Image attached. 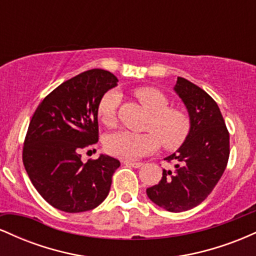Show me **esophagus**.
Instances as JSON below:
<instances>
[{
	"label": "esophagus",
	"instance_id": "obj_1",
	"mask_svg": "<svg viewBox=\"0 0 256 256\" xmlns=\"http://www.w3.org/2000/svg\"><path fill=\"white\" fill-rule=\"evenodd\" d=\"M124 165L130 166V167H134V168H138L143 165L142 162H132V161H124Z\"/></svg>",
	"mask_w": 256,
	"mask_h": 256
}]
</instances>
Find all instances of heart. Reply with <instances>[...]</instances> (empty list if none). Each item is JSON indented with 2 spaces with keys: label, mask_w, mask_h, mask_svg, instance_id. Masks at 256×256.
Wrapping results in <instances>:
<instances>
[{
  "label": "heart",
  "mask_w": 256,
  "mask_h": 256,
  "mask_svg": "<svg viewBox=\"0 0 256 256\" xmlns=\"http://www.w3.org/2000/svg\"><path fill=\"white\" fill-rule=\"evenodd\" d=\"M134 94L152 114L149 128L154 132L137 134L126 130L113 132L106 137V150L113 156L134 160L156 150L160 142L167 149H176L183 144L190 134L189 116L177 108H170L165 94L155 88H137ZM120 101L122 95L116 89L108 90L100 98L98 118L104 126L112 128L116 125Z\"/></svg>",
  "instance_id": "1"
}]
</instances>
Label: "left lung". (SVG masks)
Returning a JSON list of instances; mask_svg holds the SVG:
<instances>
[{
	"instance_id": "obj_1",
	"label": "left lung",
	"mask_w": 256,
	"mask_h": 256,
	"mask_svg": "<svg viewBox=\"0 0 256 256\" xmlns=\"http://www.w3.org/2000/svg\"><path fill=\"white\" fill-rule=\"evenodd\" d=\"M173 89L189 113L190 134L166 158L174 162V171L164 170L146 195L158 207L178 213L196 207L212 192L228 165L230 134L218 104L204 90L182 77Z\"/></svg>"
}]
</instances>
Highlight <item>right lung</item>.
<instances>
[{
    "label": "right lung",
    "instance_id": "right-lung-1",
    "mask_svg": "<svg viewBox=\"0 0 256 256\" xmlns=\"http://www.w3.org/2000/svg\"><path fill=\"white\" fill-rule=\"evenodd\" d=\"M118 79L89 70L64 82L40 102L26 134L22 162L32 184L52 207L94 210L107 198L119 160L101 154L82 162V149L98 140V104Z\"/></svg>",
    "mask_w": 256,
    "mask_h": 256
}]
</instances>
